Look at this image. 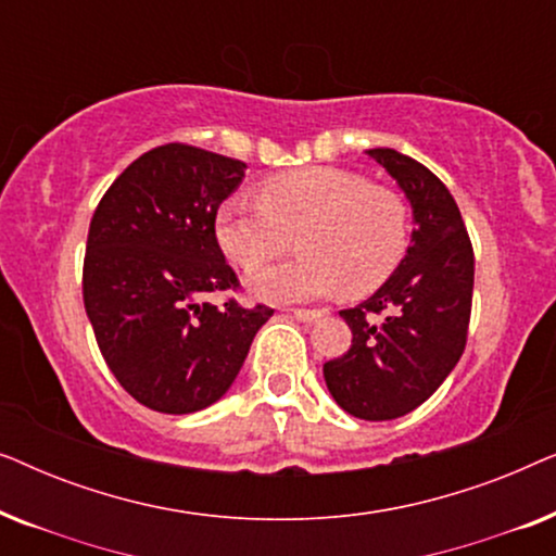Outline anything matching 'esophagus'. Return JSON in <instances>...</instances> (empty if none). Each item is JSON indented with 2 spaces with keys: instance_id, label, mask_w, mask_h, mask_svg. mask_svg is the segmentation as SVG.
I'll list each match as a JSON object with an SVG mask.
<instances>
[{
  "instance_id": "1",
  "label": "esophagus",
  "mask_w": 556,
  "mask_h": 556,
  "mask_svg": "<svg viewBox=\"0 0 556 556\" xmlns=\"http://www.w3.org/2000/svg\"><path fill=\"white\" fill-rule=\"evenodd\" d=\"M293 314V318H299V321H303V324H314V321H318V318L324 316V311H311V308H293L291 311Z\"/></svg>"
}]
</instances>
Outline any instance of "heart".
I'll list each match as a JSON object with an SVG mask.
<instances>
[{
  "instance_id": "obj_1",
  "label": "heart",
  "mask_w": 556,
  "mask_h": 556,
  "mask_svg": "<svg viewBox=\"0 0 556 556\" xmlns=\"http://www.w3.org/2000/svg\"><path fill=\"white\" fill-rule=\"evenodd\" d=\"M407 204L394 189L339 166H306L265 179L257 202L227 200L217 207L215 235L242 270L287 247L293 262L253 273L250 291L265 301H311L364 295L397 270L407 250Z\"/></svg>"
}]
</instances>
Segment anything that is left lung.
Segmentation results:
<instances>
[{
  "label": "left lung",
  "mask_w": 556,
  "mask_h": 556,
  "mask_svg": "<svg viewBox=\"0 0 556 556\" xmlns=\"http://www.w3.org/2000/svg\"><path fill=\"white\" fill-rule=\"evenodd\" d=\"M367 154L413 204V242L375 295L341 311L352 346L324 364V379L341 409L379 422L420 407L458 364L473 301V245L453 194L428 166L394 149Z\"/></svg>",
  "instance_id": "8db88e82"
}]
</instances>
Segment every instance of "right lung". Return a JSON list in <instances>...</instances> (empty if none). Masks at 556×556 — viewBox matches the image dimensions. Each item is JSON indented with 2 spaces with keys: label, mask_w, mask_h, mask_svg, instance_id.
Instances as JSON below:
<instances>
[{
  "label": "right lung",
  "mask_w": 556,
  "mask_h": 556,
  "mask_svg": "<svg viewBox=\"0 0 556 556\" xmlns=\"http://www.w3.org/2000/svg\"><path fill=\"white\" fill-rule=\"evenodd\" d=\"M242 177L238 159L164 143L121 172L90 219L86 314L118 384L156 413L189 415L223 397L273 316L263 303L204 301L240 288L215 215Z\"/></svg>",
  "instance_id": "add662e5"
}]
</instances>
